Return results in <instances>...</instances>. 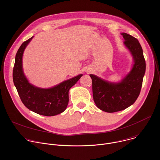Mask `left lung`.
<instances>
[{"mask_svg":"<svg viewBox=\"0 0 160 160\" xmlns=\"http://www.w3.org/2000/svg\"><path fill=\"white\" fill-rule=\"evenodd\" d=\"M124 44L131 52L134 64L132 70L120 83H112L94 75H90L92 82L93 98L96 106L108 112L123 110L139 97L146 72V61L141 45L136 38L126 33H122Z\"/></svg>","mask_w":160,"mask_h":160,"instance_id":"1","label":"left lung"}]
</instances>
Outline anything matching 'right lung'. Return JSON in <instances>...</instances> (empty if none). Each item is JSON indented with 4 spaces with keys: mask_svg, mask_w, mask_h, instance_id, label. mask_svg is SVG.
<instances>
[{
    "mask_svg": "<svg viewBox=\"0 0 160 160\" xmlns=\"http://www.w3.org/2000/svg\"><path fill=\"white\" fill-rule=\"evenodd\" d=\"M32 38L33 37L22 43L16 53L12 72L14 84L22 102L28 109L43 116L57 115L66 109L69 101V90L82 75L48 89L35 87L29 83L22 72V56Z\"/></svg>",
    "mask_w": 160,
    "mask_h": 160,
    "instance_id": "obj_1",
    "label": "right lung"
}]
</instances>
